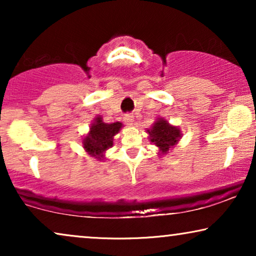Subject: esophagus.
<instances>
[{
  "label": "esophagus",
  "mask_w": 256,
  "mask_h": 256,
  "mask_svg": "<svg viewBox=\"0 0 256 256\" xmlns=\"http://www.w3.org/2000/svg\"><path fill=\"white\" fill-rule=\"evenodd\" d=\"M124 120L126 122V124H128V126H132V124H134V116H132V114H126Z\"/></svg>",
  "instance_id": "1"
}]
</instances>
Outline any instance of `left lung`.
Returning a JSON list of instances; mask_svg holds the SVG:
<instances>
[{"label":"left lung","instance_id":"obj_1","mask_svg":"<svg viewBox=\"0 0 256 256\" xmlns=\"http://www.w3.org/2000/svg\"><path fill=\"white\" fill-rule=\"evenodd\" d=\"M150 142L158 148V155H166L182 138L180 127L170 124L164 118H156L152 128L146 129Z\"/></svg>","mask_w":256,"mask_h":256}]
</instances>
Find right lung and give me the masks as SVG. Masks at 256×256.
<instances>
[{"label": "right lung", "instance_id": "right-lung-1", "mask_svg": "<svg viewBox=\"0 0 256 256\" xmlns=\"http://www.w3.org/2000/svg\"><path fill=\"white\" fill-rule=\"evenodd\" d=\"M124 124L121 122L106 124L100 115H96L90 124V130L82 138V146L90 157L98 160L106 158L104 154L113 146L114 136L121 130Z\"/></svg>", "mask_w": 256, "mask_h": 256}]
</instances>
